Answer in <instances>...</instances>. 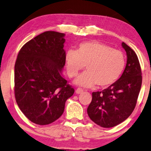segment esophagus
I'll list each match as a JSON object with an SVG mask.
<instances>
[{
    "label": "esophagus",
    "instance_id": "34e87169",
    "mask_svg": "<svg viewBox=\"0 0 151 151\" xmlns=\"http://www.w3.org/2000/svg\"><path fill=\"white\" fill-rule=\"evenodd\" d=\"M83 91V89L78 88L76 90V93H77V94H80V93H81Z\"/></svg>",
    "mask_w": 151,
    "mask_h": 151
}]
</instances>
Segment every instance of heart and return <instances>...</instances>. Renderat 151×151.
Returning a JSON list of instances; mask_svg holds the SVG:
<instances>
[{
  "label": "heart",
  "instance_id": "heart-1",
  "mask_svg": "<svg viewBox=\"0 0 151 151\" xmlns=\"http://www.w3.org/2000/svg\"><path fill=\"white\" fill-rule=\"evenodd\" d=\"M65 60L71 78L77 77L86 65V71L80 74L75 83L88 88L95 84L100 88L110 86L119 79L125 67L122 51L96 41L79 44L76 51L70 49Z\"/></svg>",
  "mask_w": 151,
  "mask_h": 151
}]
</instances>
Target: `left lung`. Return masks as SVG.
<instances>
[{
    "mask_svg": "<svg viewBox=\"0 0 151 151\" xmlns=\"http://www.w3.org/2000/svg\"><path fill=\"white\" fill-rule=\"evenodd\" d=\"M127 63L121 77L102 91L92 93L87 109L92 121L102 127H112L126 120L134 111L142 83V70L138 57L125 42Z\"/></svg>",
    "mask_w": 151,
    "mask_h": 151,
    "instance_id": "left-lung-1",
    "label": "left lung"
}]
</instances>
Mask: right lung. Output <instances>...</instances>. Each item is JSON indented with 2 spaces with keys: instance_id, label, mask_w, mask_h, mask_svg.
<instances>
[{
  "instance_id": "obj_1",
  "label": "right lung",
  "mask_w": 151,
  "mask_h": 151,
  "mask_svg": "<svg viewBox=\"0 0 151 151\" xmlns=\"http://www.w3.org/2000/svg\"><path fill=\"white\" fill-rule=\"evenodd\" d=\"M65 34L46 31L23 46L14 65V95L22 113L44 125L62 116L74 93L62 75L65 64Z\"/></svg>"
}]
</instances>
